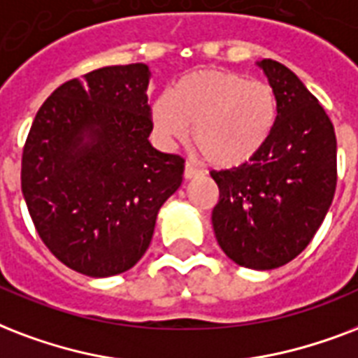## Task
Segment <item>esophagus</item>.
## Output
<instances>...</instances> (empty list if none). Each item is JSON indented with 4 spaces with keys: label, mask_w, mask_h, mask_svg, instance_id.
I'll use <instances>...</instances> for the list:
<instances>
[{
    "label": "esophagus",
    "mask_w": 358,
    "mask_h": 358,
    "mask_svg": "<svg viewBox=\"0 0 358 358\" xmlns=\"http://www.w3.org/2000/svg\"><path fill=\"white\" fill-rule=\"evenodd\" d=\"M201 171L196 168V164L194 162H190V160H187V164H185V179H192V177H198Z\"/></svg>",
    "instance_id": "1"
}]
</instances>
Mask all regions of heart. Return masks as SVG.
I'll return each mask as SVG.
<instances>
[{
  "instance_id": "b5f03b06",
  "label": "heart",
  "mask_w": 358,
  "mask_h": 358,
  "mask_svg": "<svg viewBox=\"0 0 358 358\" xmlns=\"http://www.w3.org/2000/svg\"><path fill=\"white\" fill-rule=\"evenodd\" d=\"M278 99L265 82L224 69L182 76L153 104V123L166 141H192L217 168H237L256 157L273 134Z\"/></svg>"
}]
</instances>
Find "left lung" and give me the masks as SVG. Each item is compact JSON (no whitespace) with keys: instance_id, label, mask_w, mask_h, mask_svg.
Returning a JSON list of instances; mask_svg holds the SVG:
<instances>
[{"instance_id":"left-lung-1","label":"left lung","mask_w":358,"mask_h":358,"mask_svg":"<svg viewBox=\"0 0 358 358\" xmlns=\"http://www.w3.org/2000/svg\"><path fill=\"white\" fill-rule=\"evenodd\" d=\"M257 65L278 99V119L259 153L231 170H213L220 190L213 228L241 267L268 271L314 239L336 190V136L317 99L285 65Z\"/></svg>"}]
</instances>
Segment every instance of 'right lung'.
<instances>
[{
    "label": "right lung",
    "mask_w": 358,
    "mask_h": 358,
    "mask_svg": "<svg viewBox=\"0 0 358 358\" xmlns=\"http://www.w3.org/2000/svg\"><path fill=\"white\" fill-rule=\"evenodd\" d=\"M143 63L102 66L59 85L38 108L22 192L38 237L76 273H124L151 245L157 215L181 187L185 159L149 143Z\"/></svg>",
    "instance_id": "obj_1"
}]
</instances>
